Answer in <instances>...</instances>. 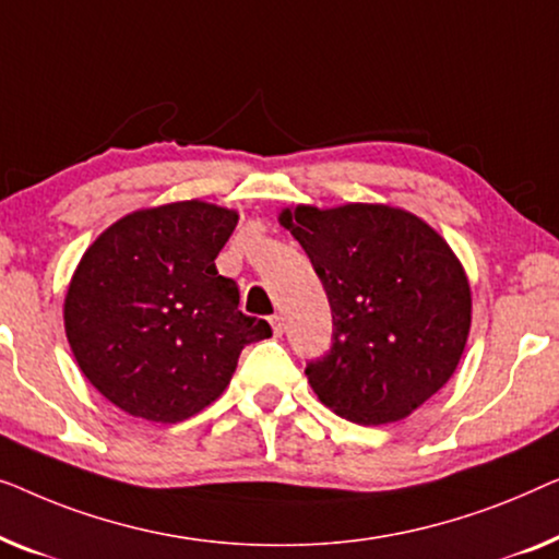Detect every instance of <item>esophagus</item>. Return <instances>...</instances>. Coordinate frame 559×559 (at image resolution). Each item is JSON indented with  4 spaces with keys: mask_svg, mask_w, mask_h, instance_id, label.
<instances>
[{
    "mask_svg": "<svg viewBox=\"0 0 559 559\" xmlns=\"http://www.w3.org/2000/svg\"><path fill=\"white\" fill-rule=\"evenodd\" d=\"M271 326H273V334H276V336L283 334V326H286V324H283L281 313H273V317H271Z\"/></svg>",
    "mask_w": 559,
    "mask_h": 559,
    "instance_id": "obj_1",
    "label": "esophagus"
}]
</instances>
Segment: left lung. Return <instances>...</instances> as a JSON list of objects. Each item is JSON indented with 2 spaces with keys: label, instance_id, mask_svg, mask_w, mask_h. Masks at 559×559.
Returning <instances> with one entry per match:
<instances>
[{
  "label": "left lung",
  "instance_id": "left-lung-1",
  "mask_svg": "<svg viewBox=\"0 0 559 559\" xmlns=\"http://www.w3.org/2000/svg\"><path fill=\"white\" fill-rule=\"evenodd\" d=\"M278 223L332 306V349L306 367L317 397L359 426L418 411L453 377L471 329L468 276L443 235L380 202L296 204Z\"/></svg>",
  "mask_w": 559,
  "mask_h": 559
}]
</instances>
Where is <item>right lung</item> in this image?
<instances>
[{
	"mask_svg": "<svg viewBox=\"0 0 559 559\" xmlns=\"http://www.w3.org/2000/svg\"><path fill=\"white\" fill-rule=\"evenodd\" d=\"M238 210L202 200L129 212L85 250L62 319L93 388L133 418L182 423L215 403L269 321L238 309L215 258Z\"/></svg>",
	"mask_w": 559,
	"mask_h": 559,
	"instance_id": "add662e5",
	"label": "right lung"
}]
</instances>
